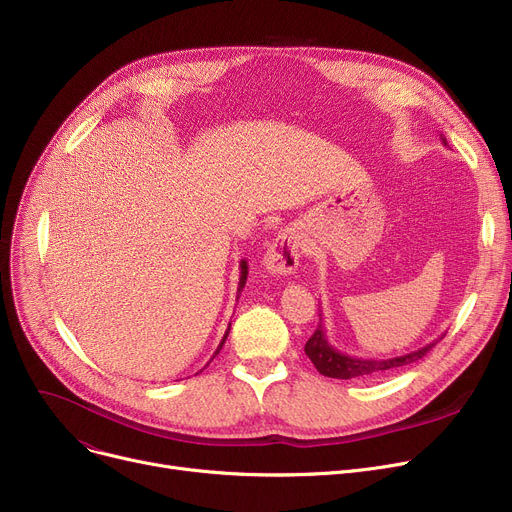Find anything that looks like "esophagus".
<instances>
[{
  "label": "esophagus",
  "mask_w": 512,
  "mask_h": 512,
  "mask_svg": "<svg viewBox=\"0 0 512 512\" xmlns=\"http://www.w3.org/2000/svg\"><path fill=\"white\" fill-rule=\"evenodd\" d=\"M301 251H303V245L297 232L292 230L280 232L263 257V267L270 274H282V276L294 274V270L299 267Z\"/></svg>",
  "instance_id": "1"
}]
</instances>
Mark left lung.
<instances>
[{
    "instance_id": "left-lung-1",
    "label": "left lung",
    "mask_w": 512,
    "mask_h": 512,
    "mask_svg": "<svg viewBox=\"0 0 512 512\" xmlns=\"http://www.w3.org/2000/svg\"><path fill=\"white\" fill-rule=\"evenodd\" d=\"M442 143L446 145V139L442 137ZM438 340L429 342L413 353L407 355H398V357H388V359H363V357H351L346 353H340L338 348H334L328 342L324 326H317L315 334L307 340L305 344V353L315 365V369L326 375V378H336V380H353V378H378V375H384L388 371H394L398 367L411 365L419 359H423L432 348L436 346Z\"/></svg>"
}]
</instances>
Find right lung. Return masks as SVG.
<instances>
[{
  "label": "right lung",
  "instance_id": "right-lung-1",
  "mask_svg": "<svg viewBox=\"0 0 512 512\" xmlns=\"http://www.w3.org/2000/svg\"><path fill=\"white\" fill-rule=\"evenodd\" d=\"M247 276H249V265H247V259H242V261H240V278H238V294L242 292V288H245ZM228 332H230V326H228V330H226V334H224V338H222V342H220V346H218V351L213 353V357L222 351V346H224V342H226V338H228ZM213 357H211V359H213Z\"/></svg>",
  "mask_w": 512,
  "mask_h": 512
}]
</instances>
